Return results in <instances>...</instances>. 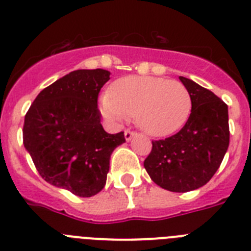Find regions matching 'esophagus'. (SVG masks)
Returning <instances> with one entry per match:
<instances>
[{
	"mask_svg": "<svg viewBox=\"0 0 251 251\" xmlns=\"http://www.w3.org/2000/svg\"><path fill=\"white\" fill-rule=\"evenodd\" d=\"M135 135L134 131H131V130H126L125 131V140L126 141H130L132 139V136Z\"/></svg>",
	"mask_w": 251,
	"mask_h": 251,
	"instance_id": "34e87169",
	"label": "esophagus"
}]
</instances>
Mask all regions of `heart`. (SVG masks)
Returning a JSON list of instances; mask_svg holds the SVG:
<instances>
[{"label": "heart", "mask_w": 251, "mask_h": 251, "mask_svg": "<svg viewBox=\"0 0 251 251\" xmlns=\"http://www.w3.org/2000/svg\"><path fill=\"white\" fill-rule=\"evenodd\" d=\"M100 110L110 123L136 117L139 127L152 136H168L184 126L192 111V97L179 80L130 75L112 84Z\"/></svg>", "instance_id": "b5f03b06"}]
</instances>
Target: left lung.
Listing matches in <instances>:
<instances>
[{"instance_id":"1","label":"left lung","mask_w":251,"mask_h":251,"mask_svg":"<svg viewBox=\"0 0 251 251\" xmlns=\"http://www.w3.org/2000/svg\"><path fill=\"white\" fill-rule=\"evenodd\" d=\"M179 79L191 93L189 119L176 135L152 141L144 167L159 187L183 193L213 177L227 151L230 131L227 104L192 79Z\"/></svg>"}]
</instances>
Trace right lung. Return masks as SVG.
<instances>
[{
	"mask_svg": "<svg viewBox=\"0 0 251 251\" xmlns=\"http://www.w3.org/2000/svg\"><path fill=\"white\" fill-rule=\"evenodd\" d=\"M110 74L104 69L71 72L43 89L25 116L24 147L39 174L79 197L102 191L111 154L125 143L123 131H104L97 108Z\"/></svg>",
	"mask_w": 251,
	"mask_h": 251,
	"instance_id": "1",
	"label": "right lung"
}]
</instances>
